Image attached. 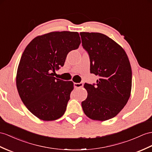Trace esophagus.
Instances as JSON below:
<instances>
[{"mask_svg":"<svg viewBox=\"0 0 152 152\" xmlns=\"http://www.w3.org/2000/svg\"><path fill=\"white\" fill-rule=\"evenodd\" d=\"M74 87L75 88H81L83 87V83H74Z\"/></svg>","mask_w":152,"mask_h":152,"instance_id":"obj_1","label":"esophagus"}]
</instances>
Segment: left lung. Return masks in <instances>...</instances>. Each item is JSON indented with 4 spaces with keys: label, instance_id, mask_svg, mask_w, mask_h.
I'll return each instance as SVG.
<instances>
[{
    "label": "left lung",
    "instance_id": "1",
    "mask_svg": "<svg viewBox=\"0 0 152 152\" xmlns=\"http://www.w3.org/2000/svg\"><path fill=\"white\" fill-rule=\"evenodd\" d=\"M83 46L90 58V73L97 75L96 86L85 84L87 98L84 113L94 121L115 117L130 97L132 68L127 54L119 44L104 34L80 32Z\"/></svg>",
    "mask_w": 152,
    "mask_h": 152
}]
</instances>
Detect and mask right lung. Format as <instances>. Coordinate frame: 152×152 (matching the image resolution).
I'll return each mask as SVG.
<instances>
[{
  "label": "right lung",
  "instance_id": "obj_1",
  "mask_svg": "<svg viewBox=\"0 0 152 152\" xmlns=\"http://www.w3.org/2000/svg\"><path fill=\"white\" fill-rule=\"evenodd\" d=\"M80 42L78 32L53 31L36 37L25 48L17 88L24 104L39 119L55 121L64 114L73 83L55 78L51 72L63 66L68 53Z\"/></svg>",
  "mask_w": 152,
  "mask_h": 152
}]
</instances>
